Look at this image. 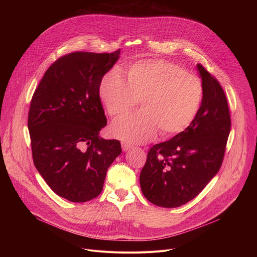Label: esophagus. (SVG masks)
<instances>
[{
  "mask_svg": "<svg viewBox=\"0 0 257 257\" xmlns=\"http://www.w3.org/2000/svg\"><path fill=\"white\" fill-rule=\"evenodd\" d=\"M121 144H122V150H123V152H127V151H129V150L132 148L131 144L128 143V142H126V141H123Z\"/></svg>",
  "mask_w": 257,
  "mask_h": 257,
  "instance_id": "obj_1",
  "label": "esophagus"
}]
</instances>
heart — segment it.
<instances>
[{
    "mask_svg": "<svg viewBox=\"0 0 257 257\" xmlns=\"http://www.w3.org/2000/svg\"><path fill=\"white\" fill-rule=\"evenodd\" d=\"M98 91L114 118L131 111L140 100L141 111L117 120L112 133L128 143H143L158 132L169 138L185 131L199 111L203 84L178 64L150 59L128 65L125 78L117 70L107 72Z\"/></svg>",
    "mask_w": 257,
    "mask_h": 257,
    "instance_id": "obj_1",
    "label": "heart"
}]
</instances>
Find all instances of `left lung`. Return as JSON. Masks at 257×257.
Here are the masks:
<instances>
[{"mask_svg":"<svg viewBox=\"0 0 257 257\" xmlns=\"http://www.w3.org/2000/svg\"><path fill=\"white\" fill-rule=\"evenodd\" d=\"M203 84L199 111L182 133L155 144L139 181L145 198L162 207H178L195 198L222 166L231 117L222 85L200 64Z\"/></svg>","mask_w":257,"mask_h":257,"instance_id":"8db88e82","label":"left lung"}]
</instances>
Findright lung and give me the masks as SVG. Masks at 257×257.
Returning <instances> with one entry per match:
<instances>
[{"label":"right lung","instance_id":"1","mask_svg":"<svg viewBox=\"0 0 257 257\" xmlns=\"http://www.w3.org/2000/svg\"><path fill=\"white\" fill-rule=\"evenodd\" d=\"M119 56L120 50L67 54L49 67L32 95L28 130L34 166L69 201L99 195L108 167L122 152L119 140L98 135L106 125L99 84Z\"/></svg>","mask_w":257,"mask_h":257}]
</instances>
